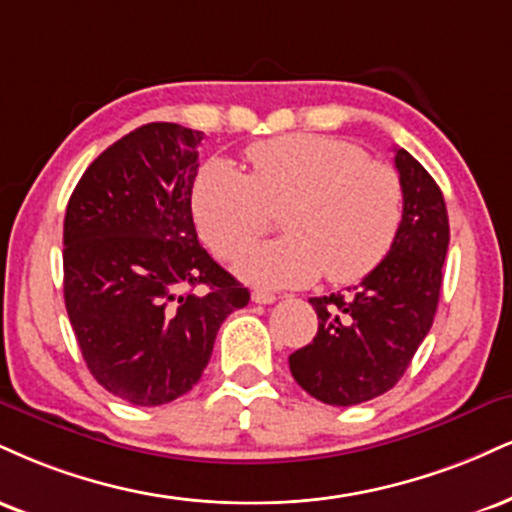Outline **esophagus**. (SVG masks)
Returning a JSON list of instances; mask_svg holds the SVG:
<instances>
[{
    "label": "esophagus",
    "instance_id": "esophagus-1",
    "mask_svg": "<svg viewBox=\"0 0 512 512\" xmlns=\"http://www.w3.org/2000/svg\"><path fill=\"white\" fill-rule=\"evenodd\" d=\"M274 300H276L274 293H269V291H252V303H257V305H272Z\"/></svg>",
    "mask_w": 512,
    "mask_h": 512
}]
</instances>
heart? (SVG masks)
Masks as SVG:
<instances>
[{"instance_id":"obj_1","label":"heart","mask_w":512,"mask_h":512,"mask_svg":"<svg viewBox=\"0 0 512 512\" xmlns=\"http://www.w3.org/2000/svg\"><path fill=\"white\" fill-rule=\"evenodd\" d=\"M250 174L214 159L193 186V217L205 243L233 260L281 212L286 236L240 257L236 272L264 288L305 286L319 276L355 283L386 260L403 224L398 171L360 145L295 133L260 140L245 152Z\"/></svg>"}]
</instances>
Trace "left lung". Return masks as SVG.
<instances>
[{
    "label": "left lung",
    "instance_id": "obj_1",
    "mask_svg": "<svg viewBox=\"0 0 512 512\" xmlns=\"http://www.w3.org/2000/svg\"><path fill=\"white\" fill-rule=\"evenodd\" d=\"M403 183V224L386 260L348 293L310 298L319 329L288 357L293 379L326 405H360L403 377L439 305L448 212L429 171L396 150Z\"/></svg>",
    "mask_w": 512,
    "mask_h": 512
}]
</instances>
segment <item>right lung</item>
I'll use <instances>...</instances> for the list:
<instances>
[{
	"label": "right lung",
	"mask_w": 512,
	"mask_h": 512,
	"mask_svg": "<svg viewBox=\"0 0 512 512\" xmlns=\"http://www.w3.org/2000/svg\"><path fill=\"white\" fill-rule=\"evenodd\" d=\"M205 133L145 123L80 176L64 219V300L85 365L112 396L171 403L200 381L250 291L197 240L190 195Z\"/></svg>",
	"instance_id": "add662e5"
}]
</instances>
